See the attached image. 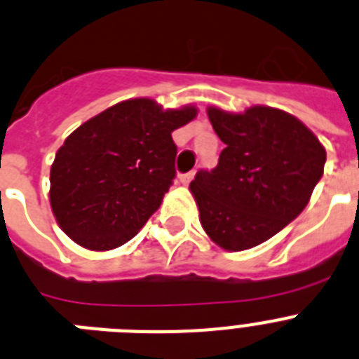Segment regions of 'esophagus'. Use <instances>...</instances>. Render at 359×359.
Masks as SVG:
<instances>
[{
  "label": "esophagus",
  "instance_id": "1",
  "mask_svg": "<svg viewBox=\"0 0 359 359\" xmlns=\"http://www.w3.org/2000/svg\"><path fill=\"white\" fill-rule=\"evenodd\" d=\"M192 177H194V172L182 174V176H180V183H182V185H189V183L192 182Z\"/></svg>",
  "mask_w": 359,
  "mask_h": 359
}]
</instances>
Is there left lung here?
<instances>
[{"instance_id": "left-lung-1", "label": "left lung", "mask_w": 359, "mask_h": 359, "mask_svg": "<svg viewBox=\"0 0 359 359\" xmlns=\"http://www.w3.org/2000/svg\"><path fill=\"white\" fill-rule=\"evenodd\" d=\"M207 114L225 149L217 167L200 170L189 187L201 226L222 249H252L307 207L327 152L311 128L285 110L209 107Z\"/></svg>"}]
</instances>
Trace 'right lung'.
<instances>
[{
	"label": "right lung",
	"instance_id": "1",
	"mask_svg": "<svg viewBox=\"0 0 359 359\" xmlns=\"http://www.w3.org/2000/svg\"><path fill=\"white\" fill-rule=\"evenodd\" d=\"M198 109L150 97L119 101L79 125L50 167V207L61 231L88 250H112L140 232L176 176L172 133Z\"/></svg>",
	"mask_w": 359,
	"mask_h": 359
}]
</instances>
